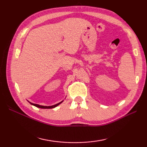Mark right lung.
Here are the masks:
<instances>
[{"mask_svg": "<svg viewBox=\"0 0 147 147\" xmlns=\"http://www.w3.org/2000/svg\"><path fill=\"white\" fill-rule=\"evenodd\" d=\"M62 102H63V101L59 102V103H58V104H57L54 105H51V106H43V105H38V104H33V103H32V102H30V104H32V105H33L34 106H35V107H38V108H41V109H52V108H54L55 107H57V105H59V104H61Z\"/></svg>", "mask_w": 147, "mask_h": 147, "instance_id": "1", "label": "right lung"}]
</instances>
